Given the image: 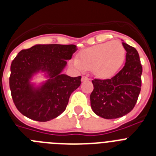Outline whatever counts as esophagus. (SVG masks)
<instances>
[{"label": "esophagus", "mask_w": 156, "mask_h": 156, "mask_svg": "<svg viewBox=\"0 0 156 156\" xmlns=\"http://www.w3.org/2000/svg\"><path fill=\"white\" fill-rule=\"evenodd\" d=\"M81 80H82V82H83V81L89 80V78L87 76H82V79H81Z\"/></svg>", "instance_id": "obj_1"}]
</instances>
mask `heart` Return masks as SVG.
Here are the masks:
<instances>
[{"label":"heart","instance_id":"heart-1","mask_svg":"<svg viewBox=\"0 0 156 156\" xmlns=\"http://www.w3.org/2000/svg\"><path fill=\"white\" fill-rule=\"evenodd\" d=\"M126 58V50L119 41H108L81 51L73 65L81 72L90 69L100 79H109L120 70Z\"/></svg>","mask_w":156,"mask_h":156}]
</instances>
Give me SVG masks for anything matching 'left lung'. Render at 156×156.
Instances as JSON below:
<instances>
[{"instance_id": "8db88e82", "label": "left lung", "mask_w": 156, "mask_h": 156, "mask_svg": "<svg viewBox=\"0 0 156 156\" xmlns=\"http://www.w3.org/2000/svg\"><path fill=\"white\" fill-rule=\"evenodd\" d=\"M122 44L126 51L123 68L111 79L92 80L90 106L96 115L104 119H116L129 113L140 91L142 66L138 52L123 41Z\"/></svg>"}]
</instances>
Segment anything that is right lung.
Returning a JSON list of instances; mask_svg holds the SVG:
<instances>
[{
    "label": "right lung",
    "mask_w": 156,
    "mask_h": 156,
    "mask_svg": "<svg viewBox=\"0 0 156 156\" xmlns=\"http://www.w3.org/2000/svg\"><path fill=\"white\" fill-rule=\"evenodd\" d=\"M76 45L35 44L22 50L11 65L9 86L15 105L23 115L39 122L51 120L66 110L81 76L63 74ZM39 73L46 80L34 82Z\"/></svg>",
    "instance_id": "add662e5"
}]
</instances>
